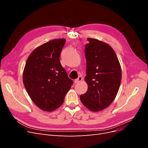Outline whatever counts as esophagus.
<instances>
[{"instance_id":"1","label":"esophagus","mask_w":148,"mask_h":148,"mask_svg":"<svg viewBox=\"0 0 148 148\" xmlns=\"http://www.w3.org/2000/svg\"><path fill=\"white\" fill-rule=\"evenodd\" d=\"M83 80V77H81V76H79V77H78V78L77 79H76L75 81H74V83H79L80 82H82Z\"/></svg>"}]
</instances>
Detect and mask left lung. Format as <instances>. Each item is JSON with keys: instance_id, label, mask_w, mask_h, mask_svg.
I'll list each match as a JSON object with an SVG mask.
<instances>
[{"instance_id": "1", "label": "left lung", "mask_w": 148, "mask_h": 148, "mask_svg": "<svg viewBox=\"0 0 148 148\" xmlns=\"http://www.w3.org/2000/svg\"><path fill=\"white\" fill-rule=\"evenodd\" d=\"M85 46L88 85L86 93L80 96L82 104L92 112L107 108L117 95L122 71L117 55L109 44L88 38Z\"/></svg>"}]
</instances>
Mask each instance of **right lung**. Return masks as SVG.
Returning <instances> with one entry per match:
<instances>
[{
	"label": "right lung",
	"mask_w": 148,
	"mask_h": 148,
	"mask_svg": "<svg viewBox=\"0 0 148 148\" xmlns=\"http://www.w3.org/2000/svg\"><path fill=\"white\" fill-rule=\"evenodd\" d=\"M65 39L49 41L35 49L26 60L23 82L39 108L51 112L59 107L73 82L60 62Z\"/></svg>",
	"instance_id": "obj_1"
}]
</instances>
